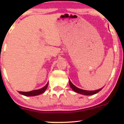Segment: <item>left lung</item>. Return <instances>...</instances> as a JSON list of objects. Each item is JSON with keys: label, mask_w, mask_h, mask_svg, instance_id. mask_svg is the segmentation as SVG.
Listing matches in <instances>:
<instances>
[{"label": "left lung", "mask_w": 124, "mask_h": 124, "mask_svg": "<svg viewBox=\"0 0 124 124\" xmlns=\"http://www.w3.org/2000/svg\"><path fill=\"white\" fill-rule=\"evenodd\" d=\"M69 85H70V87L72 88V90L73 91H75V92L76 93L81 94H83V95H87V96H90V95H93L97 93L98 92H100L103 88L101 89H100L99 90H94V91H88V90H84L79 89L77 87H76L75 85L72 84V82H70V80H69Z\"/></svg>", "instance_id": "8db88e82"}]
</instances>
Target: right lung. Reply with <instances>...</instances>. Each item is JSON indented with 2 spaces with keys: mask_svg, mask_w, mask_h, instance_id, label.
Here are the masks:
<instances>
[{
  "mask_svg": "<svg viewBox=\"0 0 124 124\" xmlns=\"http://www.w3.org/2000/svg\"><path fill=\"white\" fill-rule=\"evenodd\" d=\"M48 85V83L46 84V86H45L43 88L40 89L39 90H35L31 91V92H18V93H20L21 94L24 95L25 96H37V95L41 94V93H43L45 90H46V88H47Z\"/></svg>",
  "mask_w": 124,
  "mask_h": 124,
  "instance_id": "obj_1",
  "label": "right lung"
}]
</instances>
